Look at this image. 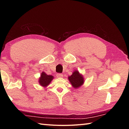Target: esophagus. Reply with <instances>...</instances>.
Returning a JSON list of instances; mask_svg holds the SVG:
<instances>
[{
	"mask_svg": "<svg viewBox=\"0 0 129 129\" xmlns=\"http://www.w3.org/2000/svg\"><path fill=\"white\" fill-rule=\"evenodd\" d=\"M56 76L58 78H60V77H63V75H62V74H59V73H58V74H56Z\"/></svg>",
	"mask_w": 129,
	"mask_h": 129,
	"instance_id": "34e87169",
	"label": "esophagus"
}]
</instances>
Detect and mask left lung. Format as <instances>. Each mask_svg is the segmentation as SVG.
<instances>
[{"instance_id":"left-lung-1","label":"left lung","mask_w":129,"mask_h":129,"mask_svg":"<svg viewBox=\"0 0 129 129\" xmlns=\"http://www.w3.org/2000/svg\"><path fill=\"white\" fill-rule=\"evenodd\" d=\"M68 79L72 87L76 89L82 86L85 81L82 74L80 73L77 70L73 72L72 75L68 76Z\"/></svg>"}]
</instances>
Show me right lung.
<instances>
[{"mask_svg": "<svg viewBox=\"0 0 129 129\" xmlns=\"http://www.w3.org/2000/svg\"><path fill=\"white\" fill-rule=\"evenodd\" d=\"M54 79V76L52 75H48L44 72H42L40 75V77L39 78V84L44 88H46L51 82Z\"/></svg>", "mask_w": 129, "mask_h": 129, "instance_id": "add662e5", "label": "right lung"}]
</instances>
